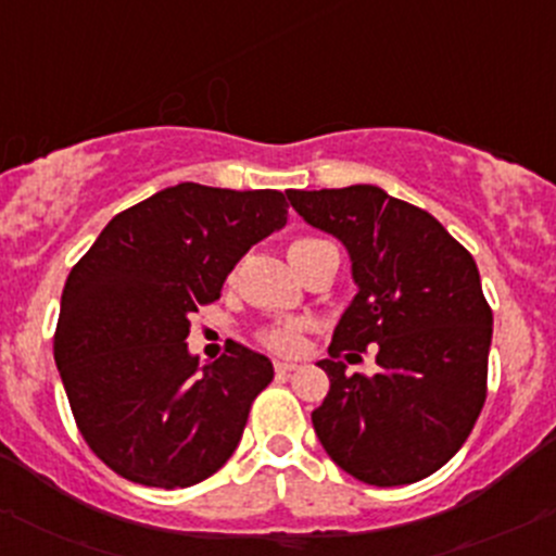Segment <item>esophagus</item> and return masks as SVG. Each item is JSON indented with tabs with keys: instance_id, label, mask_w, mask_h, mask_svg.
Wrapping results in <instances>:
<instances>
[{
	"instance_id": "esophagus-1",
	"label": "esophagus",
	"mask_w": 556,
	"mask_h": 556,
	"mask_svg": "<svg viewBox=\"0 0 556 556\" xmlns=\"http://www.w3.org/2000/svg\"><path fill=\"white\" fill-rule=\"evenodd\" d=\"M274 371H277L279 377H288V374L299 371V366H295V363H274Z\"/></svg>"
}]
</instances>
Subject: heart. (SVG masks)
I'll list each match as a JSON object with an SVG mask.
<instances>
[{"label": "heart", "instance_id": "b5f03b06", "mask_svg": "<svg viewBox=\"0 0 556 556\" xmlns=\"http://www.w3.org/2000/svg\"><path fill=\"white\" fill-rule=\"evenodd\" d=\"M314 242H319V239H295V242L290 244L288 255L290 252L301 250V247L314 244ZM263 344H266L268 350H277V352H295L301 346V333H299V328H293V325H277V328H271L263 333Z\"/></svg>", "mask_w": 556, "mask_h": 556}]
</instances>
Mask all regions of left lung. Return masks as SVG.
Listing matches in <instances>:
<instances>
[{
	"mask_svg": "<svg viewBox=\"0 0 556 556\" xmlns=\"http://www.w3.org/2000/svg\"><path fill=\"white\" fill-rule=\"evenodd\" d=\"M306 223L346 247L357 295L317 366L330 390L314 433L341 470L414 484L457 454L486 401L492 309L473 255L430 212L377 185L288 190ZM378 346L380 374L346 378L344 349Z\"/></svg>",
	"mask_w": 556,
	"mask_h": 556,
	"instance_id": "1",
	"label": "left lung"
}]
</instances>
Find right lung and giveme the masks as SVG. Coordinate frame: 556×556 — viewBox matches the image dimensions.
Wrapping results in <instances>:
<instances>
[{
  "instance_id": "obj_1",
  "label": "right lung",
  "mask_w": 556,
  "mask_h": 556,
  "mask_svg": "<svg viewBox=\"0 0 556 556\" xmlns=\"http://www.w3.org/2000/svg\"><path fill=\"white\" fill-rule=\"evenodd\" d=\"M285 223L279 190L179 182L112 217L75 263L53 355L83 439L117 476L193 486L239 446L274 366L242 344L199 366L188 317L220 299L244 252Z\"/></svg>"
}]
</instances>
